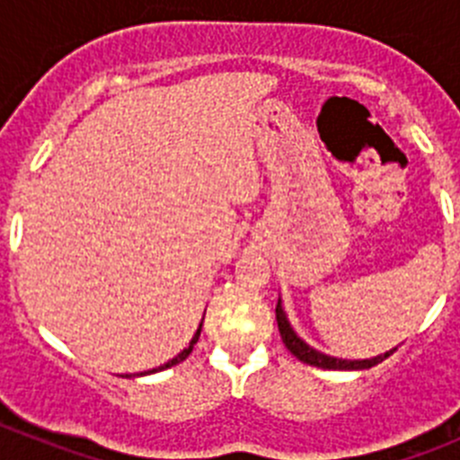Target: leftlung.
<instances>
[{"label": "left lung", "mask_w": 460, "mask_h": 460, "mask_svg": "<svg viewBox=\"0 0 460 460\" xmlns=\"http://www.w3.org/2000/svg\"><path fill=\"white\" fill-rule=\"evenodd\" d=\"M276 323H279L280 339H283V343H286L288 350H290L299 361L308 364V367L329 368V371H361V368L376 367V364L385 361L389 355H394V350H396V348H392V350H387L385 355L371 357V359H341V357L324 355V352L315 350V348H311L306 341L296 336V332L292 329L290 320H288L286 311H283V304H280V299H279V304H276Z\"/></svg>", "instance_id": "obj_1"}]
</instances>
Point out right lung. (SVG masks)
<instances>
[{"mask_svg":"<svg viewBox=\"0 0 460 460\" xmlns=\"http://www.w3.org/2000/svg\"><path fill=\"white\" fill-rule=\"evenodd\" d=\"M202 320H205V315H202ZM200 332H202V323H200V327H198V332H195L193 334V339H190V343L186 345L184 350L180 352V355L177 357H172V359L170 361H165L164 367H158V368H152V371H145V373H140V376H149V373H156V371H165V368H170V367H174V364H180V361H184L186 357L190 355V350H193V345L198 343V339H200Z\"/></svg>","mask_w":460,"mask_h":460,"instance_id":"add662e5","label":"right lung"}]
</instances>
